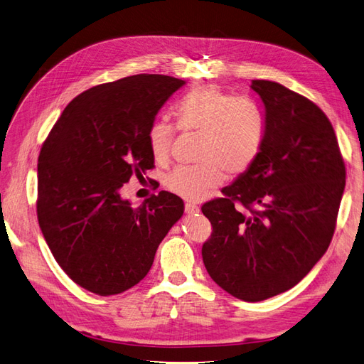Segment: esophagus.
Listing matches in <instances>:
<instances>
[{
  "label": "esophagus",
  "instance_id": "34e87169",
  "mask_svg": "<svg viewBox=\"0 0 364 364\" xmlns=\"http://www.w3.org/2000/svg\"><path fill=\"white\" fill-rule=\"evenodd\" d=\"M184 211L187 214H196V213H199V207H198L196 203H193V202H187L184 205Z\"/></svg>",
  "mask_w": 364,
  "mask_h": 364
}]
</instances>
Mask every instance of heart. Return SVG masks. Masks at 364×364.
Segmentation results:
<instances>
[{
	"instance_id": "obj_1",
	"label": "heart",
	"mask_w": 364,
	"mask_h": 364,
	"mask_svg": "<svg viewBox=\"0 0 364 364\" xmlns=\"http://www.w3.org/2000/svg\"><path fill=\"white\" fill-rule=\"evenodd\" d=\"M176 117L183 131L203 134L196 166H177L165 177V187L187 200L208 198L213 188L223 184L228 172L233 177L247 172L262 151L264 119L260 109L248 101L236 100L215 86H202L176 107ZM176 128L164 119L150 124L149 149L156 162L169 159Z\"/></svg>"
}]
</instances>
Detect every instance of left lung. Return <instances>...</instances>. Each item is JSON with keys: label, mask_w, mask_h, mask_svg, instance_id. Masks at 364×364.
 I'll list each match as a JSON object with an SVG mask.
<instances>
[{"label": "left lung", "mask_w": 364, "mask_h": 364, "mask_svg": "<svg viewBox=\"0 0 364 364\" xmlns=\"http://www.w3.org/2000/svg\"><path fill=\"white\" fill-rule=\"evenodd\" d=\"M251 89L264 108L262 151L223 198L202 205L213 226L202 259L221 289L260 302L294 287L327 251L346 172L320 107L275 82Z\"/></svg>", "instance_id": "left-lung-1"}]
</instances>
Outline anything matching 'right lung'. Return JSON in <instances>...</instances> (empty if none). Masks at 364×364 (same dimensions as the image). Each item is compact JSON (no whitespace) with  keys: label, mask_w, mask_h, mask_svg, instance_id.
Masks as SVG:
<instances>
[{"label":"right lung","mask_w":364,"mask_h":364,"mask_svg":"<svg viewBox=\"0 0 364 364\" xmlns=\"http://www.w3.org/2000/svg\"><path fill=\"white\" fill-rule=\"evenodd\" d=\"M184 83L136 74L90 87L65 107L43 143L40 229L64 272L95 294H119L143 279L183 215V200L169 192L132 208L120 191L154 166L149 128Z\"/></svg>","instance_id":"1"}]
</instances>
